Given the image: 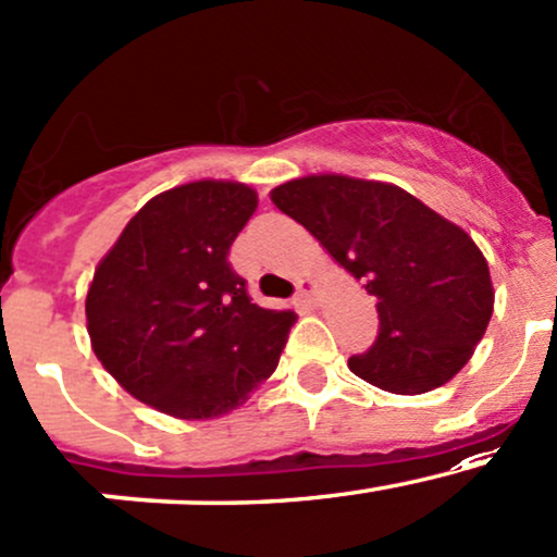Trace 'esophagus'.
Instances as JSON below:
<instances>
[{
  "label": "esophagus",
  "instance_id": "obj_1",
  "mask_svg": "<svg viewBox=\"0 0 557 557\" xmlns=\"http://www.w3.org/2000/svg\"><path fill=\"white\" fill-rule=\"evenodd\" d=\"M314 280H298L296 283V304L298 307H311L314 304Z\"/></svg>",
  "mask_w": 557,
  "mask_h": 557
}]
</instances>
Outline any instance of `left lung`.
I'll list each match as a JSON object with an SVG mask.
<instances>
[{"mask_svg": "<svg viewBox=\"0 0 557 557\" xmlns=\"http://www.w3.org/2000/svg\"><path fill=\"white\" fill-rule=\"evenodd\" d=\"M375 298L377 338L348 359L354 375L391 394H425L455 377L494 311L484 253L466 230L386 182L317 174L272 189Z\"/></svg>", "mask_w": 557, "mask_h": 557, "instance_id": "left-lung-1", "label": "left lung"}]
</instances>
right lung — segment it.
Masks as SVG:
<instances>
[{
	"mask_svg": "<svg viewBox=\"0 0 557 557\" xmlns=\"http://www.w3.org/2000/svg\"><path fill=\"white\" fill-rule=\"evenodd\" d=\"M256 206L240 182L166 189L95 269L91 348L134 399L182 420L219 418L277 368L296 311L250 301L227 259Z\"/></svg>",
	"mask_w": 557,
	"mask_h": 557,
	"instance_id": "add662e5",
	"label": "right lung"
}]
</instances>
